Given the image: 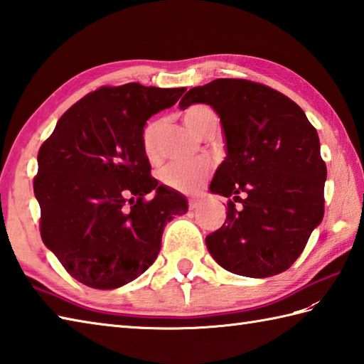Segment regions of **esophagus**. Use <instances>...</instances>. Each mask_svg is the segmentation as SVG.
<instances>
[{
  "label": "esophagus",
  "mask_w": 364,
  "mask_h": 364,
  "mask_svg": "<svg viewBox=\"0 0 364 364\" xmlns=\"http://www.w3.org/2000/svg\"><path fill=\"white\" fill-rule=\"evenodd\" d=\"M200 205H202V202H200L198 198H191L189 200V208H191V210H197V208H200Z\"/></svg>",
  "instance_id": "34e87169"
}]
</instances>
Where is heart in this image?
I'll use <instances>...</instances> for the list:
<instances>
[{
    "instance_id": "b5f03b06",
    "label": "heart",
    "mask_w": 364,
    "mask_h": 364,
    "mask_svg": "<svg viewBox=\"0 0 364 364\" xmlns=\"http://www.w3.org/2000/svg\"><path fill=\"white\" fill-rule=\"evenodd\" d=\"M214 115V112L208 106H191L189 109L184 112V122L189 127L192 133H198L200 127L203 125L208 117ZM159 123L156 120H151L146 123L142 129L141 142L144 154L150 162L159 161V150L156 145ZM211 166L208 161H194V162H172V164L166 166L161 170L159 178L164 186L175 189V191H194L203 178L210 173Z\"/></svg>"
}]
</instances>
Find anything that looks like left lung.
I'll list each match as a JSON object with an SVG mask.
<instances>
[{"label": "left lung", "mask_w": 364, "mask_h": 364, "mask_svg": "<svg viewBox=\"0 0 364 364\" xmlns=\"http://www.w3.org/2000/svg\"><path fill=\"white\" fill-rule=\"evenodd\" d=\"M194 103L219 114L227 142L210 191L242 203L237 210L228 200L225 223L206 236L208 250L237 275L284 272L323 218L327 166L318 131L291 98L249 80L219 78L191 89L180 107Z\"/></svg>", "instance_id": "8db88e82"}]
</instances>
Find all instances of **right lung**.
Listing matches in <instances>:
<instances>
[{"label": "right lung", "instance_id": "1", "mask_svg": "<svg viewBox=\"0 0 364 364\" xmlns=\"http://www.w3.org/2000/svg\"><path fill=\"white\" fill-rule=\"evenodd\" d=\"M184 90L100 87L64 112L38 150L42 241L80 283L114 289L133 282L156 259L166 223L188 211L180 192L150 175L141 142L146 120Z\"/></svg>", "mask_w": 364, "mask_h": 364}]
</instances>
